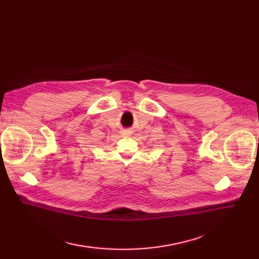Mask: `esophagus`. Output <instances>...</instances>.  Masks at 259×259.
Instances as JSON below:
<instances>
[{
	"mask_svg": "<svg viewBox=\"0 0 259 259\" xmlns=\"http://www.w3.org/2000/svg\"><path fill=\"white\" fill-rule=\"evenodd\" d=\"M131 134H132V131L130 129H125V130L121 131V135L124 138H128V137H130Z\"/></svg>",
	"mask_w": 259,
	"mask_h": 259,
	"instance_id": "obj_1",
	"label": "esophagus"
}]
</instances>
